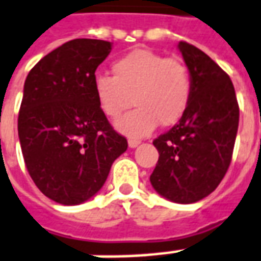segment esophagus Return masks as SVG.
Segmentation results:
<instances>
[{"mask_svg": "<svg viewBox=\"0 0 261 261\" xmlns=\"http://www.w3.org/2000/svg\"><path fill=\"white\" fill-rule=\"evenodd\" d=\"M138 145H140V141H138V140H133V138L128 140V147H130V148H136Z\"/></svg>", "mask_w": 261, "mask_h": 261, "instance_id": "obj_1", "label": "esophagus"}]
</instances>
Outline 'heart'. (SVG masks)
Returning <instances> with one entry per match:
<instances>
[{"instance_id":"1","label":"heart","mask_w":261,"mask_h":261,"mask_svg":"<svg viewBox=\"0 0 261 261\" xmlns=\"http://www.w3.org/2000/svg\"><path fill=\"white\" fill-rule=\"evenodd\" d=\"M93 93L109 118L124 112L131 97L136 109L120 118L116 128L140 138L152 133L158 123L169 127L181 120L192 97V77L179 58L136 49L113 63V76L93 77Z\"/></svg>"}]
</instances>
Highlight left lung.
I'll list each match as a JSON object with an SVG mask.
<instances>
[{
	"instance_id": "1",
	"label": "left lung",
	"mask_w": 261,
	"mask_h": 261,
	"mask_svg": "<svg viewBox=\"0 0 261 261\" xmlns=\"http://www.w3.org/2000/svg\"><path fill=\"white\" fill-rule=\"evenodd\" d=\"M178 49L192 77V97L182 118L154 140L158 162L151 185L165 199L194 203L218 188L230 165L239 105L230 77L188 42Z\"/></svg>"
}]
</instances>
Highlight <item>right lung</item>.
Masks as SVG:
<instances>
[{"label": "right lung", "instance_id": "1", "mask_svg": "<svg viewBox=\"0 0 261 261\" xmlns=\"http://www.w3.org/2000/svg\"><path fill=\"white\" fill-rule=\"evenodd\" d=\"M112 42L73 39L43 56L23 85L18 136L29 175L42 194L79 205L99 192L127 149L93 93L94 72Z\"/></svg>", "mask_w": 261, "mask_h": 261}]
</instances>
